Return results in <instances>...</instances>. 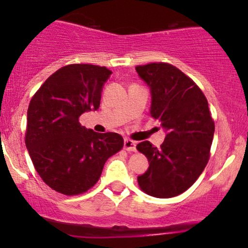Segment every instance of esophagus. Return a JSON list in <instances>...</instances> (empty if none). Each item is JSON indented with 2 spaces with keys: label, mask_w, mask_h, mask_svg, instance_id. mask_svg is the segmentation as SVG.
I'll use <instances>...</instances> for the list:
<instances>
[{
  "label": "esophagus",
  "mask_w": 248,
  "mask_h": 248,
  "mask_svg": "<svg viewBox=\"0 0 248 248\" xmlns=\"http://www.w3.org/2000/svg\"><path fill=\"white\" fill-rule=\"evenodd\" d=\"M124 148L127 150V152H135L136 142H134L133 140H129V139H124Z\"/></svg>",
  "instance_id": "1"
}]
</instances>
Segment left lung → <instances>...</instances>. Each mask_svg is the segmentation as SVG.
<instances>
[{"mask_svg": "<svg viewBox=\"0 0 248 248\" xmlns=\"http://www.w3.org/2000/svg\"><path fill=\"white\" fill-rule=\"evenodd\" d=\"M135 70L150 90L149 115L166 132L160 148L149 141L136 146L149 162L147 171L138 176L139 186L154 197H175L189 189L206 167L215 122L201 88L177 67L153 62Z\"/></svg>", "mask_w": 248, "mask_h": 248, "instance_id": "1", "label": "left lung"}]
</instances>
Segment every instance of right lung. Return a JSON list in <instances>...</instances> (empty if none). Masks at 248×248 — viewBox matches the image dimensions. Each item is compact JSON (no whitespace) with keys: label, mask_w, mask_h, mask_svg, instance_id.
Listing matches in <instances>:
<instances>
[{"label":"right lung","mask_w":248,"mask_h":248,"mask_svg":"<svg viewBox=\"0 0 248 248\" xmlns=\"http://www.w3.org/2000/svg\"><path fill=\"white\" fill-rule=\"evenodd\" d=\"M112 75L104 66L72 64L56 71L31 99L25 146L35 169L51 189L67 196L87 191L105 162L124 147L116 133H95L79 116L100 106Z\"/></svg>","instance_id":"1"}]
</instances>
